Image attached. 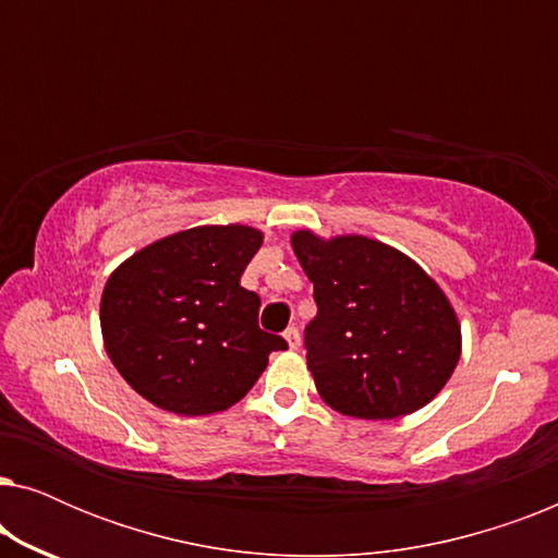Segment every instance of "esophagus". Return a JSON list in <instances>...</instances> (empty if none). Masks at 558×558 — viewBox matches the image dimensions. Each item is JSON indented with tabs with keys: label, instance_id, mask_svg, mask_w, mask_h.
Masks as SVG:
<instances>
[{
	"label": "esophagus",
	"instance_id": "esophagus-1",
	"mask_svg": "<svg viewBox=\"0 0 558 558\" xmlns=\"http://www.w3.org/2000/svg\"><path fill=\"white\" fill-rule=\"evenodd\" d=\"M284 340H287V345H289V348L296 350V348H300V342H302V338H300V330H296V327H287Z\"/></svg>",
	"mask_w": 558,
	"mask_h": 558
}]
</instances>
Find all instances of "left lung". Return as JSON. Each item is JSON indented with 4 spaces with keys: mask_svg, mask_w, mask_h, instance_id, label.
<instances>
[{
    "mask_svg": "<svg viewBox=\"0 0 558 558\" xmlns=\"http://www.w3.org/2000/svg\"><path fill=\"white\" fill-rule=\"evenodd\" d=\"M292 248L315 284L304 330L307 368L327 407L355 418L414 414L457 368L460 323L416 262L365 235L296 231Z\"/></svg>",
    "mask_w": 558,
    "mask_h": 558,
    "instance_id": "obj_1",
    "label": "left lung"
}]
</instances>
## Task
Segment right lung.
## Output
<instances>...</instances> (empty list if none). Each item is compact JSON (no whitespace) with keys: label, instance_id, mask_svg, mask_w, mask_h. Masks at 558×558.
Returning <instances> with one entry per match:
<instances>
[{"label":"right lung","instance_id":"obj_1","mask_svg":"<svg viewBox=\"0 0 558 558\" xmlns=\"http://www.w3.org/2000/svg\"><path fill=\"white\" fill-rule=\"evenodd\" d=\"M248 226H197L126 258L106 281L101 332L136 393L182 416L231 409L287 340L258 327L241 274L262 248Z\"/></svg>","mask_w":558,"mask_h":558}]
</instances>
